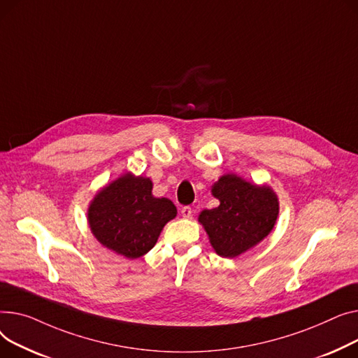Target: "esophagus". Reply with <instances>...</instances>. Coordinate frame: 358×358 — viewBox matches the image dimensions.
Listing matches in <instances>:
<instances>
[{"instance_id":"34e87169","label":"esophagus","mask_w":358,"mask_h":358,"mask_svg":"<svg viewBox=\"0 0 358 358\" xmlns=\"http://www.w3.org/2000/svg\"><path fill=\"white\" fill-rule=\"evenodd\" d=\"M180 214H182L183 218H191V215H192V208H191V206H183V208L180 209Z\"/></svg>"}]
</instances>
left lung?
<instances>
[{
  "mask_svg": "<svg viewBox=\"0 0 358 358\" xmlns=\"http://www.w3.org/2000/svg\"><path fill=\"white\" fill-rule=\"evenodd\" d=\"M213 195L220 205L199 215L217 255L234 259L259 244L275 227L279 214L276 194L268 186H257L236 175H224Z\"/></svg>",
  "mask_w": 358,
  "mask_h": 358,
  "instance_id": "obj_1",
  "label": "left lung"
}]
</instances>
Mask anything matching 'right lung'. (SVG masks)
I'll list each match as a JSON object with an SVG mask.
<instances>
[{"label":"right lung","instance_id":"right-lung-1","mask_svg":"<svg viewBox=\"0 0 358 358\" xmlns=\"http://www.w3.org/2000/svg\"><path fill=\"white\" fill-rule=\"evenodd\" d=\"M149 178L127 173L94 198L88 222L95 238L127 259H138L150 251L167 221L178 211L172 201L152 195Z\"/></svg>","mask_w":358,"mask_h":358}]
</instances>
